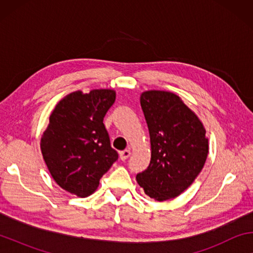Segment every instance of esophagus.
Masks as SVG:
<instances>
[{"label":"esophagus","instance_id":"1","mask_svg":"<svg viewBox=\"0 0 253 253\" xmlns=\"http://www.w3.org/2000/svg\"><path fill=\"white\" fill-rule=\"evenodd\" d=\"M130 151L129 149H125V151H123V152H121L119 153V157H121V160L122 161H126L128 157L130 156Z\"/></svg>","mask_w":253,"mask_h":253}]
</instances>
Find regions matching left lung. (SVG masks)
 <instances>
[{
    "instance_id": "left-lung-1",
    "label": "left lung",
    "mask_w": 253,
    "mask_h": 253,
    "mask_svg": "<svg viewBox=\"0 0 253 253\" xmlns=\"http://www.w3.org/2000/svg\"><path fill=\"white\" fill-rule=\"evenodd\" d=\"M140 106L151 137V163L136 179L158 202L174 199L201 173L209 153L202 122L173 92L148 90Z\"/></svg>"
}]
</instances>
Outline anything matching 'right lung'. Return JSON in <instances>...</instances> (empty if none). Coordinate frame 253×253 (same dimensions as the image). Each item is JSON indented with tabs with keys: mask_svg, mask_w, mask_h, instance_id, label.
Wrapping results in <instances>:
<instances>
[{
	"mask_svg": "<svg viewBox=\"0 0 253 253\" xmlns=\"http://www.w3.org/2000/svg\"><path fill=\"white\" fill-rule=\"evenodd\" d=\"M115 99L113 89L69 93L55 105L41 137V153L51 176L79 198L97 190L102 175L118 158L104 125Z\"/></svg>",
	"mask_w": 253,
	"mask_h": 253,
	"instance_id": "right-lung-1",
	"label": "right lung"
}]
</instances>
